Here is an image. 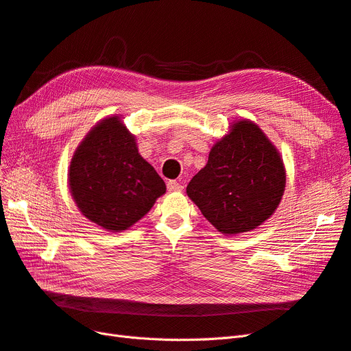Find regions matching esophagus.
<instances>
[{
	"label": "esophagus",
	"instance_id": "1",
	"mask_svg": "<svg viewBox=\"0 0 351 351\" xmlns=\"http://www.w3.org/2000/svg\"><path fill=\"white\" fill-rule=\"evenodd\" d=\"M167 189L169 190V192H178V190H183V184L176 182V180H169V182L167 183Z\"/></svg>",
	"mask_w": 351,
	"mask_h": 351
}]
</instances>
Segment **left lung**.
<instances>
[{
    "mask_svg": "<svg viewBox=\"0 0 351 351\" xmlns=\"http://www.w3.org/2000/svg\"><path fill=\"white\" fill-rule=\"evenodd\" d=\"M284 187L278 151L256 124L243 120L214 145L208 164L190 180L186 192L218 231L239 234L274 214Z\"/></svg>",
    "mask_w": 351,
    "mask_h": 351,
    "instance_id": "obj_1",
    "label": "left lung"
}]
</instances>
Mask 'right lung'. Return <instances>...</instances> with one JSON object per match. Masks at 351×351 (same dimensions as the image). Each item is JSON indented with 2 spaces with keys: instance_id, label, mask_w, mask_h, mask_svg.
<instances>
[{
  "instance_id": "add662e5",
  "label": "right lung",
  "mask_w": 351,
  "mask_h": 351,
  "mask_svg": "<svg viewBox=\"0 0 351 351\" xmlns=\"http://www.w3.org/2000/svg\"><path fill=\"white\" fill-rule=\"evenodd\" d=\"M69 184L82 214L112 232L145 217L167 190L119 117L102 120L84 137L71 159Z\"/></svg>"
}]
</instances>
